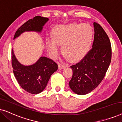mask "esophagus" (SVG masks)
Instances as JSON below:
<instances>
[{
	"mask_svg": "<svg viewBox=\"0 0 122 122\" xmlns=\"http://www.w3.org/2000/svg\"><path fill=\"white\" fill-rule=\"evenodd\" d=\"M58 68H59V69H64V68H66V66H64V65H63V64H59V65H58Z\"/></svg>",
	"mask_w": 122,
	"mask_h": 122,
	"instance_id": "1",
	"label": "esophagus"
}]
</instances>
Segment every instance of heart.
Returning <instances> with one entry per match:
<instances>
[{
	"mask_svg": "<svg viewBox=\"0 0 122 122\" xmlns=\"http://www.w3.org/2000/svg\"><path fill=\"white\" fill-rule=\"evenodd\" d=\"M53 38L48 37L46 46L50 56L56 57L62 46L64 56L71 61H79L86 56L91 48L93 30L87 24H71L56 26L52 31Z\"/></svg>",
	"mask_w": 122,
	"mask_h": 122,
	"instance_id": "obj_1",
	"label": "heart"
}]
</instances>
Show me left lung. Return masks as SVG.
I'll use <instances>...</instances> for the list:
<instances>
[{"label":"left lung","mask_w":122,"mask_h":122,"mask_svg":"<svg viewBox=\"0 0 122 122\" xmlns=\"http://www.w3.org/2000/svg\"><path fill=\"white\" fill-rule=\"evenodd\" d=\"M92 48L76 64L71 66L72 78L69 87L78 95H85L97 87L104 78L111 61L112 48L107 34L99 24L93 23Z\"/></svg>","instance_id":"left-lung-1"}]
</instances>
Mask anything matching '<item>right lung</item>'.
I'll return each instance as SVG.
<instances>
[{
	"label": "right lung",
	"mask_w": 122,
	"mask_h": 122,
	"mask_svg": "<svg viewBox=\"0 0 122 122\" xmlns=\"http://www.w3.org/2000/svg\"><path fill=\"white\" fill-rule=\"evenodd\" d=\"M49 20L48 18L35 16L23 24L15 32L14 39L25 31L41 33L43 26ZM11 65L16 81L23 89L33 94L41 93L46 88L51 75L58 69V65L53 60L41 56L34 64H21L11 49Z\"/></svg>",
	"instance_id": "1"
}]
</instances>
